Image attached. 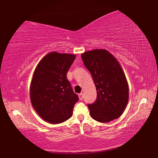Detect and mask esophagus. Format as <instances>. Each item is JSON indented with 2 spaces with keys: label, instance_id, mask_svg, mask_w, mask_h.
Instances as JSON below:
<instances>
[{
  "label": "esophagus",
  "instance_id": "obj_1",
  "mask_svg": "<svg viewBox=\"0 0 158 158\" xmlns=\"http://www.w3.org/2000/svg\"><path fill=\"white\" fill-rule=\"evenodd\" d=\"M79 98L80 100H82L83 98H84V95H83V93H79Z\"/></svg>",
  "mask_w": 158,
  "mask_h": 158
}]
</instances>
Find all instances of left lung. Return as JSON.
Instances as JSON below:
<instances>
[{"label":"left lung","instance_id":"8db88e82","mask_svg":"<svg viewBox=\"0 0 158 158\" xmlns=\"http://www.w3.org/2000/svg\"><path fill=\"white\" fill-rule=\"evenodd\" d=\"M91 74L97 100L89 105L90 115L100 123H109L121 116L129 100V87L118 61L106 49H97L81 54Z\"/></svg>","mask_w":158,"mask_h":158}]
</instances>
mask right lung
<instances>
[{"label":"right lung","instance_id":"obj_1","mask_svg":"<svg viewBox=\"0 0 158 158\" xmlns=\"http://www.w3.org/2000/svg\"><path fill=\"white\" fill-rule=\"evenodd\" d=\"M75 58L71 53L50 52L35 69L30 87L31 102L37 114L49 123L68 120L79 100L67 79Z\"/></svg>","mask_w":158,"mask_h":158}]
</instances>
